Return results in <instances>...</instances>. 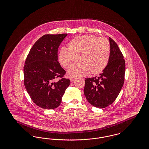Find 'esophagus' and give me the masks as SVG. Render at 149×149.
Wrapping results in <instances>:
<instances>
[{
	"mask_svg": "<svg viewBox=\"0 0 149 149\" xmlns=\"http://www.w3.org/2000/svg\"><path fill=\"white\" fill-rule=\"evenodd\" d=\"M70 81H74V80H75V78H70Z\"/></svg>",
	"mask_w": 149,
	"mask_h": 149,
	"instance_id": "obj_1",
	"label": "esophagus"
}]
</instances>
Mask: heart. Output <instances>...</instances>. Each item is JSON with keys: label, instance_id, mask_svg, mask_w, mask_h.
I'll list each match as a JSON object with an SVG mask.
<instances>
[{"label": "heart", "instance_id": "1", "mask_svg": "<svg viewBox=\"0 0 149 149\" xmlns=\"http://www.w3.org/2000/svg\"><path fill=\"white\" fill-rule=\"evenodd\" d=\"M111 45L105 37L93 35L77 37L68 43V48L63 47L59 52L58 60L65 68H71L68 74L71 77L98 74L103 71L108 64Z\"/></svg>", "mask_w": 149, "mask_h": 149}]
</instances>
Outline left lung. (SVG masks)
Wrapping results in <instances>:
<instances>
[{
	"mask_svg": "<svg viewBox=\"0 0 149 149\" xmlns=\"http://www.w3.org/2000/svg\"><path fill=\"white\" fill-rule=\"evenodd\" d=\"M111 54L106 68L98 77L85 79L84 93L89 103L97 108L111 105L124 84L125 61L117 44L109 37Z\"/></svg>",
	"mask_w": 149,
	"mask_h": 149,
	"instance_id": "obj_1",
	"label": "left lung"
}]
</instances>
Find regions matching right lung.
<instances>
[{
	"instance_id": "add662e5",
	"label": "right lung",
	"mask_w": 149,
	"mask_h": 149,
	"mask_svg": "<svg viewBox=\"0 0 149 149\" xmlns=\"http://www.w3.org/2000/svg\"><path fill=\"white\" fill-rule=\"evenodd\" d=\"M67 33L45 35L40 38L26 58L24 84L32 101L44 109L59 106L66 88L70 84L63 78L66 71L58 61L57 51ZM57 77L61 79L55 81Z\"/></svg>"
}]
</instances>
